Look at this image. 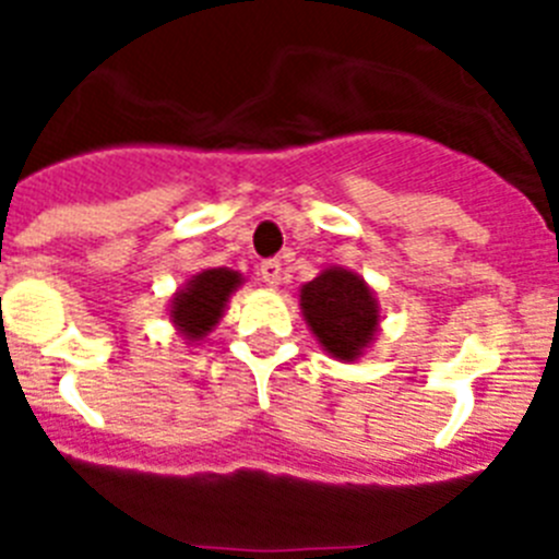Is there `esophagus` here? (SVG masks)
Segmentation results:
<instances>
[{"label": "esophagus", "mask_w": 559, "mask_h": 559, "mask_svg": "<svg viewBox=\"0 0 559 559\" xmlns=\"http://www.w3.org/2000/svg\"><path fill=\"white\" fill-rule=\"evenodd\" d=\"M257 271H260V276H263V283L276 285L280 283V276H283V263H280L276 257H271V260H263Z\"/></svg>", "instance_id": "obj_1"}]
</instances>
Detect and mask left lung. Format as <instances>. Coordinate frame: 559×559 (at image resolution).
<instances>
[{"mask_svg": "<svg viewBox=\"0 0 559 559\" xmlns=\"http://www.w3.org/2000/svg\"><path fill=\"white\" fill-rule=\"evenodd\" d=\"M302 310L322 347L341 360L358 358L378 328L372 290L344 269H328L305 285Z\"/></svg>", "mask_w": 559, "mask_h": 559, "instance_id": "1", "label": "left lung"}]
</instances>
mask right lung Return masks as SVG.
<instances>
[{
    "mask_svg": "<svg viewBox=\"0 0 559 559\" xmlns=\"http://www.w3.org/2000/svg\"><path fill=\"white\" fill-rule=\"evenodd\" d=\"M240 285V274L229 269H210L201 271L190 280L185 290L173 302V322L185 330L190 338H201L212 330V324L221 319L226 299L231 290Z\"/></svg>",
    "mask_w": 559,
    "mask_h": 559,
    "instance_id": "obj_1",
    "label": "right lung"
}]
</instances>
